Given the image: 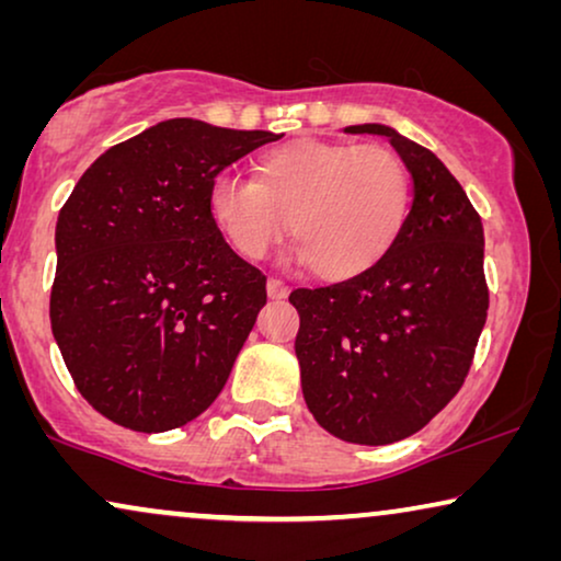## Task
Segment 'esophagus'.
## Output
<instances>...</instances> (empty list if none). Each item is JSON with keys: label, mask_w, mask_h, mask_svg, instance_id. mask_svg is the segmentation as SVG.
Here are the masks:
<instances>
[{"label": "esophagus", "mask_w": 561, "mask_h": 561, "mask_svg": "<svg viewBox=\"0 0 561 561\" xmlns=\"http://www.w3.org/2000/svg\"><path fill=\"white\" fill-rule=\"evenodd\" d=\"M265 288H267V296L275 298V301H278V298H286L288 296V286L283 280H278V278L267 280Z\"/></svg>", "instance_id": "34e87169"}]
</instances>
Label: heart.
<instances>
[{
	"mask_svg": "<svg viewBox=\"0 0 561 561\" xmlns=\"http://www.w3.org/2000/svg\"><path fill=\"white\" fill-rule=\"evenodd\" d=\"M255 181L221 173L209 186V217L237 255L263 260L286 234L296 257L329 280L373 267L401 234L411 175L382 145L294 140L267 150Z\"/></svg>",
	"mask_w": 561,
	"mask_h": 561,
	"instance_id": "heart-1",
	"label": "heart"
}]
</instances>
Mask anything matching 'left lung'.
I'll return each mask as SVG.
<instances>
[{"mask_svg":"<svg viewBox=\"0 0 561 561\" xmlns=\"http://www.w3.org/2000/svg\"><path fill=\"white\" fill-rule=\"evenodd\" d=\"M344 133L388 137L411 173V211L373 267L288 301L313 419L336 439L380 447L424 428L462 388L488 319L485 234L432 150L378 122Z\"/></svg>","mask_w":561,"mask_h":561,"instance_id":"obj_1","label":"left lung"}]
</instances>
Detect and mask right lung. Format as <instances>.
Listing matches in <instances>:
<instances>
[{
    "label": "right lung",
    "mask_w": 561,
    "mask_h": 561,
    "mask_svg": "<svg viewBox=\"0 0 561 561\" xmlns=\"http://www.w3.org/2000/svg\"><path fill=\"white\" fill-rule=\"evenodd\" d=\"M280 135L165 119L87 168L56 221L50 327L76 388L158 434L214 403L265 306V275L209 217V186Z\"/></svg>",
    "instance_id": "add662e5"
}]
</instances>
